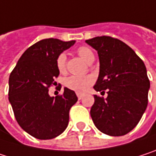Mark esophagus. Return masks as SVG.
<instances>
[{"label": "esophagus", "instance_id": "esophagus-1", "mask_svg": "<svg viewBox=\"0 0 156 156\" xmlns=\"http://www.w3.org/2000/svg\"><path fill=\"white\" fill-rule=\"evenodd\" d=\"M77 97H78V99H79V100H81V99L83 98V94H80V93H77Z\"/></svg>", "mask_w": 156, "mask_h": 156}]
</instances>
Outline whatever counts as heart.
<instances>
[{"instance_id":"obj_1","label":"heart","mask_w":156,"mask_h":156,"mask_svg":"<svg viewBox=\"0 0 156 156\" xmlns=\"http://www.w3.org/2000/svg\"><path fill=\"white\" fill-rule=\"evenodd\" d=\"M77 53L87 63L91 61V59L94 58V52L91 51V49H89L88 47H85V46H82V47L78 48ZM56 65L60 72H64L65 66H66V54L65 53H61L57 57ZM93 83H94L93 76L72 75L65 80L64 84L67 88H69L73 91H75L78 93H84Z\"/></svg>"}]
</instances>
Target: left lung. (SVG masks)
<instances>
[{"instance_id": "8db88e82", "label": "left lung", "mask_w": 156, "mask_h": 156, "mask_svg": "<svg viewBox=\"0 0 156 156\" xmlns=\"http://www.w3.org/2000/svg\"><path fill=\"white\" fill-rule=\"evenodd\" d=\"M85 42L95 49L100 72L94 88L107 97L94 95L91 117L102 133L121 136L139 122L148 104L150 82L144 62L122 41L109 36L94 37Z\"/></svg>"}]
</instances>
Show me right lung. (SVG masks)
Returning a JSON list of instances; mask_svg holds the SVG:
<instances>
[{
  "mask_svg": "<svg viewBox=\"0 0 156 156\" xmlns=\"http://www.w3.org/2000/svg\"><path fill=\"white\" fill-rule=\"evenodd\" d=\"M75 41L41 40L29 47L19 59L9 78V101L19 125L32 136L52 139L69 122V111L78 98L64 88L62 95L51 97L48 88L60 72L57 57Z\"/></svg>",
  "mask_w": 156,
  "mask_h": 156,
  "instance_id": "obj_1",
  "label": "right lung"
}]
</instances>
